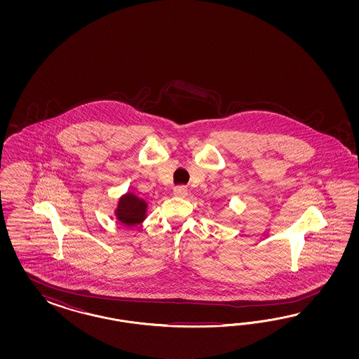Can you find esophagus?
<instances>
[{"label":"esophagus","mask_w":359,"mask_h":359,"mask_svg":"<svg viewBox=\"0 0 359 359\" xmlns=\"http://www.w3.org/2000/svg\"><path fill=\"white\" fill-rule=\"evenodd\" d=\"M174 195L177 196V197H187L188 195V189L183 187V185H180V187H176L174 189Z\"/></svg>","instance_id":"obj_1"}]
</instances>
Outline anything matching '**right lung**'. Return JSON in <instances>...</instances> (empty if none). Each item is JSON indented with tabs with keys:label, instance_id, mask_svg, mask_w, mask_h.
<instances>
[{
	"label": "right lung",
	"instance_id": "right-lung-1",
	"mask_svg": "<svg viewBox=\"0 0 359 359\" xmlns=\"http://www.w3.org/2000/svg\"><path fill=\"white\" fill-rule=\"evenodd\" d=\"M146 210H147V203L143 198H140L138 196L128 192L126 195L121 197L114 213L121 224L133 226V225L141 224L142 221L146 218Z\"/></svg>",
	"mask_w": 359,
	"mask_h": 359
}]
</instances>
